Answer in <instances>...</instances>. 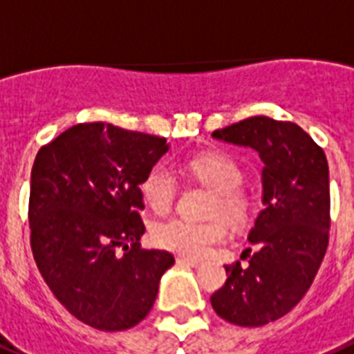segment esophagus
<instances>
[{"mask_svg": "<svg viewBox=\"0 0 354 354\" xmlns=\"http://www.w3.org/2000/svg\"><path fill=\"white\" fill-rule=\"evenodd\" d=\"M177 264L186 266V268H199V266H201V262H199V260H194V259H185V257H177Z\"/></svg>", "mask_w": 354, "mask_h": 354, "instance_id": "1", "label": "esophagus"}]
</instances>
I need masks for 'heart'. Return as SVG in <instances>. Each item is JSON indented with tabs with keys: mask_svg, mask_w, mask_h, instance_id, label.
Returning a JSON list of instances; mask_svg holds the SVG:
<instances>
[{
	"mask_svg": "<svg viewBox=\"0 0 354 354\" xmlns=\"http://www.w3.org/2000/svg\"><path fill=\"white\" fill-rule=\"evenodd\" d=\"M180 169L192 179L214 192L208 214L221 216L232 227H243L251 218L253 201L240 188L243 180L242 166L223 151H205L186 158ZM142 196L155 212H164L171 207L177 192L174 171L157 164L142 179ZM151 238L155 245L185 259H201L218 245L225 242L227 229L221 220L188 221L183 218H169L153 227Z\"/></svg>",
	"mask_w": 354,
	"mask_h": 354,
	"instance_id": "1",
	"label": "heart"
}]
</instances>
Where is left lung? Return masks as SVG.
<instances>
[{
  "instance_id": "8db88e82",
  "label": "left lung",
  "mask_w": 354,
  "mask_h": 354,
  "mask_svg": "<svg viewBox=\"0 0 354 354\" xmlns=\"http://www.w3.org/2000/svg\"><path fill=\"white\" fill-rule=\"evenodd\" d=\"M251 147L262 168V205L245 249L249 264L225 266L227 281L212 294L216 314L240 327H260L294 308L323 262L330 227L327 157L292 122L253 116L212 133Z\"/></svg>"
}]
</instances>
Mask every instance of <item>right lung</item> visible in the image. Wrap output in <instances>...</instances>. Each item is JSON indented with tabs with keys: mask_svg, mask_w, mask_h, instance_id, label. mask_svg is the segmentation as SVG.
I'll return each instance as SVG.
<instances>
[{
	"mask_svg": "<svg viewBox=\"0 0 354 354\" xmlns=\"http://www.w3.org/2000/svg\"><path fill=\"white\" fill-rule=\"evenodd\" d=\"M168 149L166 138L95 122L66 129L37 153L32 257L55 297L90 327L138 325L175 264L168 251L140 248V185Z\"/></svg>",
	"mask_w": 354,
	"mask_h": 354,
	"instance_id": "1",
	"label": "right lung"
}]
</instances>
